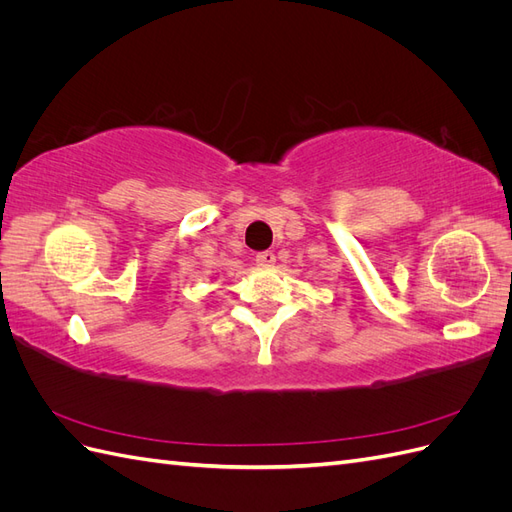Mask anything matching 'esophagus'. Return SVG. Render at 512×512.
<instances>
[{"label": "esophagus", "instance_id": "obj_1", "mask_svg": "<svg viewBox=\"0 0 512 512\" xmlns=\"http://www.w3.org/2000/svg\"><path fill=\"white\" fill-rule=\"evenodd\" d=\"M256 265L258 267H273L275 265V254L273 252H260V254H256Z\"/></svg>", "mask_w": 512, "mask_h": 512}]
</instances>
